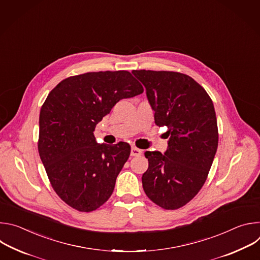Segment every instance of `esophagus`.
Masks as SVG:
<instances>
[{
    "label": "esophagus",
    "mask_w": 260,
    "mask_h": 260,
    "mask_svg": "<svg viewBox=\"0 0 260 260\" xmlns=\"http://www.w3.org/2000/svg\"><path fill=\"white\" fill-rule=\"evenodd\" d=\"M142 154V150L138 149L136 147H132L131 150V156H140Z\"/></svg>",
    "instance_id": "34e87169"
}]
</instances>
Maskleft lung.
<instances>
[{
	"label": "left lung",
	"instance_id": "obj_1",
	"mask_svg": "<svg viewBox=\"0 0 260 260\" xmlns=\"http://www.w3.org/2000/svg\"><path fill=\"white\" fill-rule=\"evenodd\" d=\"M146 88L156 125L168 127L165 154L146 151L142 176L146 196L166 210L189 203L205 184L218 147L213 102L197 81L170 71L134 70Z\"/></svg>",
	"mask_w": 260,
	"mask_h": 260
}]
</instances>
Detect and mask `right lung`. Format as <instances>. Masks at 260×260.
<instances>
[{"label": "right lung", "mask_w": 260, "mask_h": 260, "mask_svg": "<svg viewBox=\"0 0 260 260\" xmlns=\"http://www.w3.org/2000/svg\"><path fill=\"white\" fill-rule=\"evenodd\" d=\"M143 91L129 72L106 71L66 78L49 92L40 111L38 150L52 188L73 209L94 211L112 194L131 146L99 144L93 132L117 102Z\"/></svg>", "instance_id": "right-lung-1"}]
</instances>
